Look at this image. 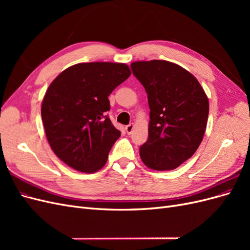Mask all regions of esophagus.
Here are the masks:
<instances>
[{
    "mask_svg": "<svg viewBox=\"0 0 250 250\" xmlns=\"http://www.w3.org/2000/svg\"><path fill=\"white\" fill-rule=\"evenodd\" d=\"M133 128H134V124H133V123H130L129 125H127V126L125 127V130H126V132H127L128 134H130V133L132 132V130H133Z\"/></svg>",
    "mask_w": 250,
    "mask_h": 250,
    "instance_id": "obj_1",
    "label": "esophagus"
}]
</instances>
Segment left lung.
I'll use <instances>...</instances> for the list:
<instances>
[{
  "instance_id": "left-lung-1",
  "label": "left lung",
  "mask_w": 250,
  "mask_h": 250,
  "mask_svg": "<svg viewBox=\"0 0 250 250\" xmlns=\"http://www.w3.org/2000/svg\"><path fill=\"white\" fill-rule=\"evenodd\" d=\"M148 95V141L140 147L148 168L176 169L198 149L206 131L208 100L193 75L166 60L132 62Z\"/></svg>"
}]
</instances>
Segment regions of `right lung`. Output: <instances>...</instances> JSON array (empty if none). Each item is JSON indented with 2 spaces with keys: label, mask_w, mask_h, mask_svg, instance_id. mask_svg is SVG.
<instances>
[{
  "label": "right lung",
  "mask_w": 250,
  "mask_h": 250,
  "mask_svg": "<svg viewBox=\"0 0 250 250\" xmlns=\"http://www.w3.org/2000/svg\"><path fill=\"white\" fill-rule=\"evenodd\" d=\"M130 74L125 63H78L50 84L42 105L44 131L54 153L71 168L94 173L106 164L121 135L105 115L108 96Z\"/></svg>",
  "instance_id": "add662e5"
}]
</instances>
